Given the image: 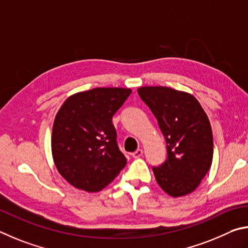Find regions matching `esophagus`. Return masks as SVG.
I'll list each match as a JSON object with an SVG mask.
<instances>
[{"mask_svg":"<svg viewBox=\"0 0 248 248\" xmlns=\"http://www.w3.org/2000/svg\"><path fill=\"white\" fill-rule=\"evenodd\" d=\"M142 154H144V151H142V149H137V150L135 151V153L132 154V155H133V157L135 158V159H137V158L141 157Z\"/></svg>","mask_w":248,"mask_h":248,"instance_id":"34e87169","label":"esophagus"}]
</instances>
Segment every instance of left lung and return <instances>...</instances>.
Masks as SVG:
<instances>
[{
	"instance_id": "left-lung-1",
	"label": "left lung",
	"mask_w": 248,
	"mask_h": 248,
	"mask_svg": "<svg viewBox=\"0 0 248 248\" xmlns=\"http://www.w3.org/2000/svg\"><path fill=\"white\" fill-rule=\"evenodd\" d=\"M138 94L158 120L168 158L153 168L155 181L171 197L193 193L209 171L214 137L209 119L193 94L163 86H145Z\"/></svg>"
}]
</instances>
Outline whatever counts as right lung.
I'll return each mask as SVG.
<instances>
[{"instance_id": "add662e5", "label": "right lung", "mask_w": 248, "mask_h": 248, "mask_svg": "<svg viewBox=\"0 0 248 248\" xmlns=\"http://www.w3.org/2000/svg\"><path fill=\"white\" fill-rule=\"evenodd\" d=\"M132 93L129 88H93L74 93L56 113L52 157L74 187L97 193L120 174L127 159L119 150L112 117Z\"/></svg>"}]
</instances>
